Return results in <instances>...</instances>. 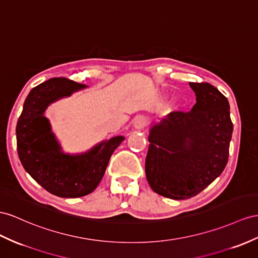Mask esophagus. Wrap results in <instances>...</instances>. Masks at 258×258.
I'll list each match as a JSON object with an SVG mask.
<instances>
[{
    "label": "esophagus",
    "instance_id": "1",
    "mask_svg": "<svg viewBox=\"0 0 258 258\" xmlns=\"http://www.w3.org/2000/svg\"><path fill=\"white\" fill-rule=\"evenodd\" d=\"M134 126H135V128H137V130L144 128L145 126H146V118H145L144 116H138V117H136L135 121H134Z\"/></svg>",
    "mask_w": 258,
    "mask_h": 258
}]
</instances>
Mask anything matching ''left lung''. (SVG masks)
<instances>
[{
  "mask_svg": "<svg viewBox=\"0 0 258 258\" xmlns=\"http://www.w3.org/2000/svg\"><path fill=\"white\" fill-rule=\"evenodd\" d=\"M196 95L190 111H173L151 127L145 162L154 192L186 200L219 176L229 159L233 124L228 99L208 83H189Z\"/></svg>",
  "mask_w": 258,
  "mask_h": 258,
  "instance_id": "1",
  "label": "left lung"
}]
</instances>
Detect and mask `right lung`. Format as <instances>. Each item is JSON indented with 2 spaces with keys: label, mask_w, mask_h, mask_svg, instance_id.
Here are the masks:
<instances>
[{
  "label": "right lung",
  "mask_w": 258,
  "mask_h": 258,
  "mask_svg": "<svg viewBox=\"0 0 258 258\" xmlns=\"http://www.w3.org/2000/svg\"><path fill=\"white\" fill-rule=\"evenodd\" d=\"M85 87L65 77L50 78L36 86L26 98L16 125L17 153L24 169L44 189L58 197H82L94 192L111 155L124 140L122 136L113 137L84 155L61 153L43 112L51 102Z\"/></svg>",
  "instance_id": "1"
}]
</instances>
